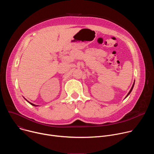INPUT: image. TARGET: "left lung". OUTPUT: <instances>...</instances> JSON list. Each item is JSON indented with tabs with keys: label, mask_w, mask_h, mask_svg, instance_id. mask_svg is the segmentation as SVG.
I'll list each match as a JSON object with an SVG mask.
<instances>
[{
	"label": "left lung",
	"mask_w": 154,
	"mask_h": 154,
	"mask_svg": "<svg viewBox=\"0 0 154 154\" xmlns=\"http://www.w3.org/2000/svg\"><path fill=\"white\" fill-rule=\"evenodd\" d=\"M134 84H133V86H132V87H131V90H130V91H129V93H128V94H127V96H126V97H127V96H128V94H130V93H131V90H132V89H133V88H134Z\"/></svg>",
	"instance_id": "8db88e82"
}]
</instances>
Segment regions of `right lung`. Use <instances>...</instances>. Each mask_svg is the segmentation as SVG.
<instances>
[{
	"label": "right lung",
	"instance_id": "1",
	"mask_svg": "<svg viewBox=\"0 0 154 154\" xmlns=\"http://www.w3.org/2000/svg\"><path fill=\"white\" fill-rule=\"evenodd\" d=\"M27 102H29V103H30V104H31V105H33V106H37V105H34V104H33V103H31V102H29V101H27Z\"/></svg>",
	"mask_w": 154,
	"mask_h": 154
}]
</instances>
